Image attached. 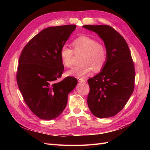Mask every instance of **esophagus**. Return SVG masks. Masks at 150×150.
Here are the masks:
<instances>
[{
    "label": "esophagus",
    "instance_id": "obj_1",
    "mask_svg": "<svg viewBox=\"0 0 150 150\" xmlns=\"http://www.w3.org/2000/svg\"><path fill=\"white\" fill-rule=\"evenodd\" d=\"M78 82L79 83H85L86 82V79H83V78H78Z\"/></svg>",
    "mask_w": 150,
    "mask_h": 150
}]
</instances>
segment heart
Masks as SVG:
<instances>
[{
	"label": "heart",
	"mask_w": 150,
	"mask_h": 150,
	"mask_svg": "<svg viewBox=\"0 0 150 150\" xmlns=\"http://www.w3.org/2000/svg\"><path fill=\"white\" fill-rule=\"evenodd\" d=\"M74 51L67 45L62 46L60 50L62 62L66 67L74 65L76 54L83 53L80 58L81 64L68 71L69 76L83 77L90 74L93 69L94 72L101 71L105 66L108 54L104 45L86 35H81L75 39L72 42Z\"/></svg>",
	"instance_id": "b5f03b06"
}]
</instances>
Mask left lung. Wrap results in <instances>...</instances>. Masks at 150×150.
<instances>
[{
  "mask_svg": "<svg viewBox=\"0 0 150 150\" xmlns=\"http://www.w3.org/2000/svg\"><path fill=\"white\" fill-rule=\"evenodd\" d=\"M97 33L105 44L108 58L102 71L88 83V105L99 118L114 116L128 102L134 88L135 69L128 44L114 28L108 25H84Z\"/></svg>",
  "mask_w": 150,
  "mask_h": 150,
  "instance_id": "left-lung-1",
  "label": "left lung"
}]
</instances>
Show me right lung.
<instances>
[{
	"mask_svg": "<svg viewBox=\"0 0 150 150\" xmlns=\"http://www.w3.org/2000/svg\"><path fill=\"white\" fill-rule=\"evenodd\" d=\"M76 25L50 27L32 38L23 48L16 75L25 104L40 119L51 120L65 109L68 94L78 80L68 76L58 82L64 69L60 50Z\"/></svg>",
	"mask_w": 150,
	"mask_h": 150,
	"instance_id": "1",
	"label": "right lung"
}]
</instances>
